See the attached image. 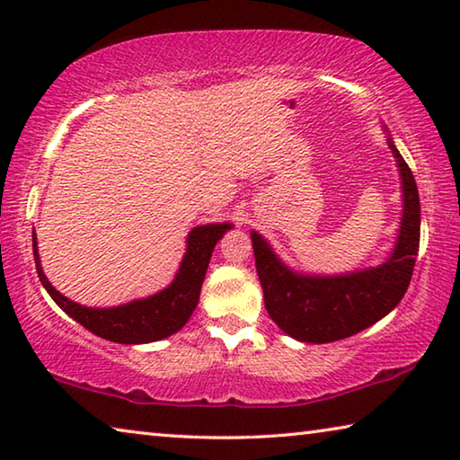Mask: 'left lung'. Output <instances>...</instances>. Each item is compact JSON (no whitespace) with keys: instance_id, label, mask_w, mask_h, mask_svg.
<instances>
[{"instance_id":"obj_1","label":"left lung","mask_w":460,"mask_h":460,"mask_svg":"<svg viewBox=\"0 0 460 460\" xmlns=\"http://www.w3.org/2000/svg\"><path fill=\"white\" fill-rule=\"evenodd\" d=\"M387 144L400 168L403 215L392 258L381 266L345 276H300L252 233L266 310L292 339L321 345L351 337L392 313L408 290L420 247V197L414 174L389 136Z\"/></svg>"}]
</instances>
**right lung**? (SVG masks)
<instances>
[{
    "label": "right lung",
    "instance_id": "1",
    "mask_svg": "<svg viewBox=\"0 0 460 460\" xmlns=\"http://www.w3.org/2000/svg\"><path fill=\"white\" fill-rule=\"evenodd\" d=\"M231 229V223L200 225L189 233L186 239V253L174 282L164 290L144 300H134L129 305L115 308H89L68 300L52 288L46 279L40 258H38L36 233H32L36 271L46 292L65 313L83 324L84 329L97 334L101 339L123 342V345H139L166 339L189 323L192 310L199 305L200 286L205 279L211 253L225 231Z\"/></svg>",
    "mask_w": 460,
    "mask_h": 460
}]
</instances>
